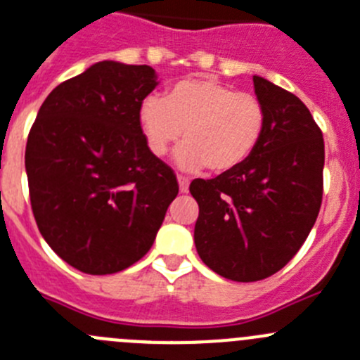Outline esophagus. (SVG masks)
Masks as SVG:
<instances>
[{
  "mask_svg": "<svg viewBox=\"0 0 360 360\" xmlns=\"http://www.w3.org/2000/svg\"><path fill=\"white\" fill-rule=\"evenodd\" d=\"M177 183H179V192L186 193L188 186H190V179H188V177H183V176H177Z\"/></svg>",
  "mask_w": 360,
  "mask_h": 360,
  "instance_id": "34e87169",
  "label": "esophagus"
}]
</instances>
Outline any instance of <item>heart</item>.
<instances>
[{"instance_id": "obj_1", "label": "heart", "mask_w": 360, "mask_h": 360, "mask_svg": "<svg viewBox=\"0 0 360 360\" xmlns=\"http://www.w3.org/2000/svg\"><path fill=\"white\" fill-rule=\"evenodd\" d=\"M264 103L251 93H236L217 80H181L165 98L145 96L138 105V125L148 150L165 156L184 131L174 154L183 170L231 172L244 165L265 132Z\"/></svg>"}]
</instances>
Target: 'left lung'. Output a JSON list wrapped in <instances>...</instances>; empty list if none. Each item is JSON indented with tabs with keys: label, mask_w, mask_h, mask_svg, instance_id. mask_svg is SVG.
Returning a JSON list of instances; mask_svg holds the SVG:
<instances>
[{
	"label": "left lung",
	"mask_w": 360,
	"mask_h": 360,
	"mask_svg": "<svg viewBox=\"0 0 360 360\" xmlns=\"http://www.w3.org/2000/svg\"><path fill=\"white\" fill-rule=\"evenodd\" d=\"M265 132L231 172L193 179L199 204L193 240L200 260L233 281L278 273L300 251L323 199L325 141L307 105L264 77H252Z\"/></svg>",
	"instance_id": "1"
}]
</instances>
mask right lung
Segmentation results:
<instances>
[{
	"label": "right lung",
	"mask_w": 360,
	"mask_h": 360,
	"mask_svg": "<svg viewBox=\"0 0 360 360\" xmlns=\"http://www.w3.org/2000/svg\"><path fill=\"white\" fill-rule=\"evenodd\" d=\"M150 66L102 60L46 96L28 134L37 228L66 264L112 274L143 258L179 186L148 150L138 105L158 86Z\"/></svg>",
	"instance_id": "obj_1"
}]
</instances>
